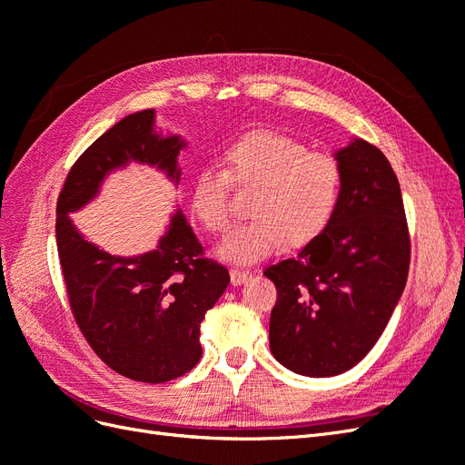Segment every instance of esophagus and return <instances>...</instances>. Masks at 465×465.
Wrapping results in <instances>:
<instances>
[{
    "label": "esophagus",
    "instance_id": "34e87169",
    "mask_svg": "<svg viewBox=\"0 0 465 465\" xmlns=\"http://www.w3.org/2000/svg\"><path fill=\"white\" fill-rule=\"evenodd\" d=\"M252 277V272L248 270H238V267H234V270H231V281L232 285H242L246 283V281Z\"/></svg>",
    "mask_w": 465,
    "mask_h": 465
}]
</instances>
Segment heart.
Segmentation results:
<instances>
[{
  "label": "heart",
  "instance_id": "1",
  "mask_svg": "<svg viewBox=\"0 0 465 465\" xmlns=\"http://www.w3.org/2000/svg\"><path fill=\"white\" fill-rule=\"evenodd\" d=\"M221 164L223 171L207 166L195 174L190 205L207 231L221 232L229 224V182L236 188L256 186L248 202L252 219L232 227L217 246L229 262L254 263L285 242L292 248L311 244L340 205V164L285 134H246L224 149Z\"/></svg>",
  "mask_w": 465,
  "mask_h": 465
}]
</instances>
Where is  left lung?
<instances>
[{
	"mask_svg": "<svg viewBox=\"0 0 465 465\" xmlns=\"http://www.w3.org/2000/svg\"><path fill=\"white\" fill-rule=\"evenodd\" d=\"M333 159L341 198L328 229L263 272L277 287L272 353L311 378L337 376L367 357L410 272L401 190L384 153L355 137Z\"/></svg>",
	"mask_w": 465,
	"mask_h": 465,
	"instance_id": "obj_1",
	"label": "left lung"
}]
</instances>
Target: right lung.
Listing matches in <instances>:
<instances>
[{"instance_id":"obj_1","label":"right lung","mask_w":465,"mask_h":465,"mask_svg":"<svg viewBox=\"0 0 465 465\" xmlns=\"http://www.w3.org/2000/svg\"><path fill=\"white\" fill-rule=\"evenodd\" d=\"M188 143L154 128V110L112 125L69 171L55 209V242L79 330L112 371L159 384L192 371L202 359L200 326L231 283L227 267L203 248L178 207L159 244L116 256L79 232L72 213L91 203L116 171L139 163L176 186L178 154Z\"/></svg>"}]
</instances>
